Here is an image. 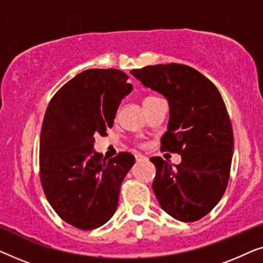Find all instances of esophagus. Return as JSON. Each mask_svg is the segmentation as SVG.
<instances>
[{"mask_svg":"<svg viewBox=\"0 0 263 263\" xmlns=\"http://www.w3.org/2000/svg\"><path fill=\"white\" fill-rule=\"evenodd\" d=\"M135 159L136 160H145L146 159V157L145 156H142V154H135Z\"/></svg>","mask_w":263,"mask_h":263,"instance_id":"obj_1","label":"esophagus"}]
</instances>
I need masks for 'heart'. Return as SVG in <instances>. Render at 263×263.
I'll use <instances>...</instances> for the list:
<instances>
[{"instance_id":"b5f03b06","label":"heart","mask_w":263,"mask_h":263,"mask_svg":"<svg viewBox=\"0 0 263 263\" xmlns=\"http://www.w3.org/2000/svg\"><path fill=\"white\" fill-rule=\"evenodd\" d=\"M159 98H157V97L154 96H148L146 97L145 99H143V104H148V103H152V102H156V100H158Z\"/></svg>"}]
</instances>
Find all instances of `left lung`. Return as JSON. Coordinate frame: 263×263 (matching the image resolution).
Segmentation results:
<instances>
[{
    "mask_svg": "<svg viewBox=\"0 0 263 263\" xmlns=\"http://www.w3.org/2000/svg\"><path fill=\"white\" fill-rule=\"evenodd\" d=\"M130 73L168 100L170 121L160 149L182 156L175 167L160 157L149 159L157 168L152 188L158 202L179 221L200 220L217 206L230 179L233 132L221 95L185 64L147 66Z\"/></svg>",
    "mask_w": 263,
    "mask_h": 263,
    "instance_id": "1",
    "label": "left lung"
}]
</instances>
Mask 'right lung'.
<instances>
[{"mask_svg":"<svg viewBox=\"0 0 263 263\" xmlns=\"http://www.w3.org/2000/svg\"><path fill=\"white\" fill-rule=\"evenodd\" d=\"M118 69H87L64 84L46 107L39 143V177L59 217L93 230L110 220L122 182L135 163L128 152L107 159L95 152V136L112 127L133 85Z\"/></svg>","mask_w":263,"mask_h":263,"instance_id":"add662e5","label":"right lung"}]
</instances>
